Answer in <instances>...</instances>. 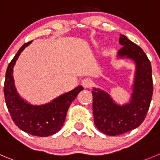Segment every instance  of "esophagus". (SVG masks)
Listing matches in <instances>:
<instances>
[{"mask_svg": "<svg viewBox=\"0 0 160 160\" xmlns=\"http://www.w3.org/2000/svg\"><path fill=\"white\" fill-rule=\"evenodd\" d=\"M82 85L84 87L89 88L92 86V81H91V79L86 78H84L82 80Z\"/></svg>", "mask_w": 160, "mask_h": 160, "instance_id": "esophagus-1", "label": "esophagus"}]
</instances>
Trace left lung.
<instances>
[{"label": "left lung", "instance_id": "obj_1", "mask_svg": "<svg viewBox=\"0 0 160 160\" xmlns=\"http://www.w3.org/2000/svg\"><path fill=\"white\" fill-rule=\"evenodd\" d=\"M119 43L122 47L118 50V56H126L136 63L131 101L124 106H118L107 92L99 89L92 91L95 126L109 136L122 134L139 127L147 115L153 93L151 63L144 52L122 34H120Z\"/></svg>", "mask_w": 160, "mask_h": 160}]
</instances>
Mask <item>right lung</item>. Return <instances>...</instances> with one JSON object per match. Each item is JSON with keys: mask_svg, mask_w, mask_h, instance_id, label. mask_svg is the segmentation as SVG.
Returning <instances> with one entry per match:
<instances>
[{"mask_svg": "<svg viewBox=\"0 0 160 160\" xmlns=\"http://www.w3.org/2000/svg\"><path fill=\"white\" fill-rule=\"evenodd\" d=\"M31 42H27L19 48L8 66L4 85V100L12 119L20 130L34 136L48 137L60 130L71 102L83 87L78 86L45 105L33 106L22 100L15 89L12 70L20 52Z\"/></svg>", "mask_w": 160, "mask_h": 160, "instance_id": "right-lung-1", "label": "right lung"}]
</instances>
